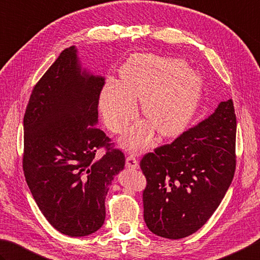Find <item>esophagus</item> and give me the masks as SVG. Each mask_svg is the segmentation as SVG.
Instances as JSON below:
<instances>
[{
  "instance_id": "34e87169",
  "label": "esophagus",
  "mask_w": 260,
  "mask_h": 260,
  "mask_svg": "<svg viewBox=\"0 0 260 260\" xmlns=\"http://www.w3.org/2000/svg\"><path fill=\"white\" fill-rule=\"evenodd\" d=\"M125 166L128 169H139V164H138V159L136 158V156L134 155H129L128 157L125 158Z\"/></svg>"
}]
</instances>
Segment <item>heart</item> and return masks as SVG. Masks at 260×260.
Masks as SVG:
<instances>
[{
    "label": "heart",
    "instance_id": "obj_1",
    "mask_svg": "<svg viewBox=\"0 0 260 260\" xmlns=\"http://www.w3.org/2000/svg\"><path fill=\"white\" fill-rule=\"evenodd\" d=\"M197 70L181 58L148 54L131 56L120 69L119 82L107 81L100 94V110L106 128L121 134L141 111L160 136L178 134L192 117L202 95ZM151 127L138 123L121 139L125 149L140 151L151 141Z\"/></svg>",
    "mask_w": 260,
    "mask_h": 260
}]
</instances>
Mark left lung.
<instances>
[{"label": "left lung", "mask_w": 260, "mask_h": 260, "mask_svg": "<svg viewBox=\"0 0 260 260\" xmlns=\"http://www.w3.org/2000/svg\"><path fill=\"white\" fill-rule=\"evenodd\" d=\"M236 134L237 117L229 100L171 144L144 156V218L151 232L182 239L208 221L233 180Z\"/></svg>", "instance_id": "left-lung-1"}]
</instances>
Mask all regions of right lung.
<instances>
[{"instance_id":"obj_1","label":"right lung","mask_w":260,"mask_h":260,"mask_svg":"<svg viewBox=\"0 0 260 260\" xmlns=\"http://www.w3.org/2000/svg\"><path fill=\"white\" fill-rule=\"evenodd\" d=\"M105 78L82 69L76 46L66 48L41 78L23 116V173L53 228L69 237L96 232L105 221V197L124 155L99 129ZM106 154L96 158V149Z\"/></svg>"}]
</instances>
